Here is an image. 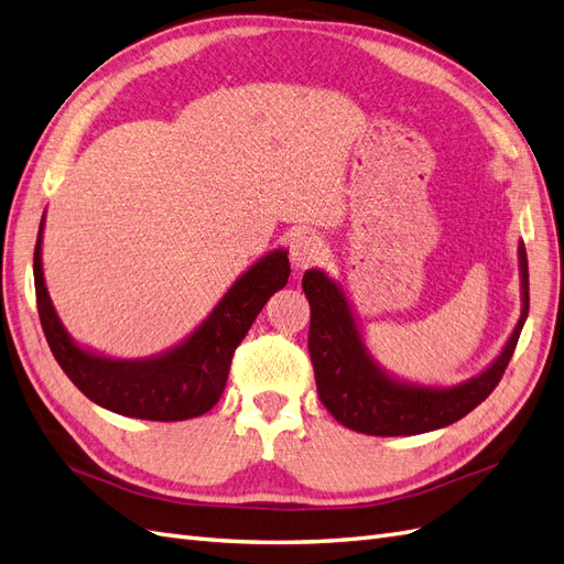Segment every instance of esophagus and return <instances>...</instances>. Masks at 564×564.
I'll return each instance as SVG.
<instances>
[{
  "mask_svg": "<svg viewBox=\"0 0 564 564\" xmlns=\"http://www.w3.org/2000/svg\"><path fill=\"white\" fill-rule=\"evenodd\" d=\"M325 253V245L323 239L315 237V235H296L292 247H289V258H292V265L296 270H306L311 265H315L319 258Z\"/></svg>",
  "mask_w": 564,
  "mask_h": 564,
  "instance_id": "1",
  "label": "esophagus"
}]
</instances>
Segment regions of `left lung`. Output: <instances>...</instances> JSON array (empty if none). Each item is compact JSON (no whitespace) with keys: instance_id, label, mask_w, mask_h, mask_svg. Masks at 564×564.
<instances>
[{"instance_id":"8db88e82","label":"left lung","mask_w":564,"mask_h":564,"mask_svg":"<svg viewBox=\"0 0 564 564\" xmlns=\"http://www.w3.org/2000/svg\"><path fill=\"white\" fill-rule=\"evenodd\" d=\"M520 258L522 313L503 351L489 368L453 387L415 384L379 365L362 339L354 303L341 282L311 268L303 275V292L311 303L308 351L317 395L344 427L370 436H415L463 420L489 395L503 377L529 315V268L524 241Z\"/></svg>"}]
</instances>
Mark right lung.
Returning a JSON list of instances; mask_svg holds the SVG:
<instances>
[{
    "label": "right lung",
    "instance_id": "1",
    "mask_svg": "<svg viewBox=\"0 0 564 564\" xmlns=\"http://www.w3.org/2000/svg\"><path fill=\"white\" fill-rule=\"evenodd\" d=\"M42 232L44 216L33 272L40 323L56 362L89 401L137 420L177 422L208 413L225 391L235 348L292 272L286 249L270 251L241 272L204 323L169 351L149 358H113L80 346L61 323L44 282Z\"/></svg>",
    "mask_w": 564,
    "mask_h": 564
}]
</instances>
